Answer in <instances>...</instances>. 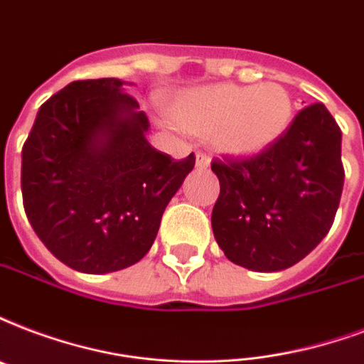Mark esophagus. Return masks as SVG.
Listing matches in <instances>:
<instances>
[{"instance_id": "34e87169", "label": "esophagus", "mask_w": 364, "mask_h": 364, "mask_svg": "<svg viewBox=\"0 0 364 364\" xmlns=\"http://www.w3.org/2000/svg\"><path fill=\"white\" fill-rule=\"evenodd\" d=\"M208 166H210V156L204 154V152H198L196 154V168L198 170H208Z\"/></svg>"}]
</instances>
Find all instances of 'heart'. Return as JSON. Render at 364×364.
Masks as SVG:
<instances>
[{
    "instance_id": "heart-1",
    "label": "heart",
    "mask_w": 364,
    "mask_h": 364,
    "mask_svg": "<svg viewBox=\"0 0 364 364\" xmlns=\"http://www.w3.org/2000/svg\"><path fill=\"white\" fill-rule=\"evenodd\" d=\"M181 126L215 139L229 154H256L281 137L292 118V101L279 83H221L183 95L173 107Z\"/></svg>"
}]
</instances>
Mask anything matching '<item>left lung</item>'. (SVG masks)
<instances>
[{
    "label": "left lung",
    "mask_w": 364,
    "mask_h": 364,
    "mask_svg": "<svg viewBox=\"0 0 364 364\" xmlns=\"http://www.w3.org/2000/svg\"><path fill=\"white\" fill-rule=\"evenodd\" d=\"M219 196L213 237L227 259L252 271L301 262L336 218L343 188L342 132L323 102L299 110L254 156L213 158Z\"/></svg>",
    "instance_id": "8db88e82"
}]
</instances>
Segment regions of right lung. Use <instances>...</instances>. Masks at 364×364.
Returning a JSON list of instances; mask_svg holds the SVG:
<instances>
[{"label":"right lung","instance_id":"obj_1","mask_svg":"<svg viewBox=\"0 0 364 364\" xmlns=\"http://www.w3.org/2000/svg\"><path fill=\"white\" fill-rule=\"evenodd\" d=\"M118 77L77 80L47 99L22 146L30 225L53 256L102 274L143 259L194 168L145 139L149 118Z\"/></svg>","mask_w":364,"mask_h":364}]
</instances>
